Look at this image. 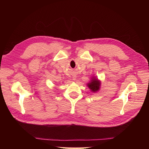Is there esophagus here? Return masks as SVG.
Returning a JSON list of instances; mask_svg holds the SVG:
<instances>
[{
  "instance_id": "obj_1",
  "label": "esophagus",
  "mask_w": 149,
  "mask_h": 149,
  "mask_svg": "<svg viewBox=\"0 0 149 149\" xmlns=\"http://www.w3.org/2000/svg\"><path fill=\"white\" fill-rule=\"evenodd\" d=\"M75 79H76V77H74V78H73V80H75Z\"/></svg>"
}]
</instances>
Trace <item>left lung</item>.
Masks as SVG:
<instances>
[{
	"label": "left lung",
	"instance_id": "obj_1",
	"mask_svg": "<svg viewBox=\"0 0 149 149\" xmlns=\"http://www.w3.org/2000/svg\"><path fill=\"white\" fill-rule=\"evenodd\" d=\"M100 84L101 81L97 79L95 76H92L90 81L87 84V86L90 88L91 91H92L93 93H96L99 91Z\"/></svg>",
	"mask_w": 149,
	"mask_h": 149
}]
</instances>
